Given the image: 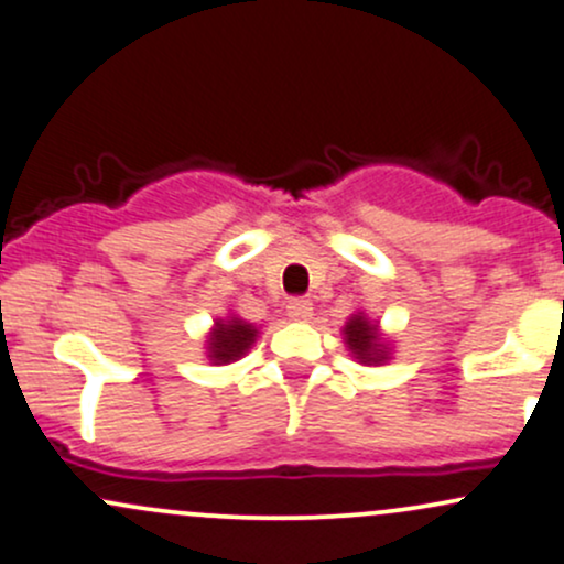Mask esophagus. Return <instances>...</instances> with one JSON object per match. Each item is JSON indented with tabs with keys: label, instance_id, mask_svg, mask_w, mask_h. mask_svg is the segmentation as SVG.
Masks as SVG:
<instances>
[{
	"label": "esophagus",
	"instance_id": "1",
	"mask_svg": "<svg viewBox=\"0 0 564 564\" xmlns=\"http://www.w3.org/2000/svg\"><path fill=\"white\" fill-rule=\"evenodd\" d=\"M288 316L295 322H308L314 316V303L306 299H293L288 303Z\"/></svg>",
	"mask_w": 564,
	"mask_h": 564
}]
</instances>
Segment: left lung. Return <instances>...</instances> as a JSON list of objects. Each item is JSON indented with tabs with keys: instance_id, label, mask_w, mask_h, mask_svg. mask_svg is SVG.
Here are the masks:
<instances>
[{
	"instance_id": "obj_1",
	"label": "left lung",
	"mask_w": 564,
	"mask_h": 564,
	"mask_svg": "<svg viewBox=\"0 0 564 564\" xmlns=\"http://www.w3.org/2000/svg\"><path fill=\"white\" fill-rule=\"evenodd\" d=\"M344 344L354 362L359 365H386L394 354V346H391V338L381 330V322L370 319L362 308H357L349 316V322L344 325Z\"/></svg>"
}]
</instances>
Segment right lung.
Returning <instances> with one entry per match:
<instances>
[{"instance_id": "1", "label": "right lung", "mask_w": 564, "mask_h": 564, "mask_svg": "<svg viewBox=\"0 0 564 564\" xmlns=\"http://www.w3.org/2000/svg\"><path fill=\"white\" fill-rule=\"evenodd\" d=\"M256 325L248 319H242L239 314L229 312L226 316H218L213 322L210 333H207L205 340V357L210 359L213 365H231L237 359H242L245 354L252 349V344L258 340Z\"/></svg>"}]
</instances>
